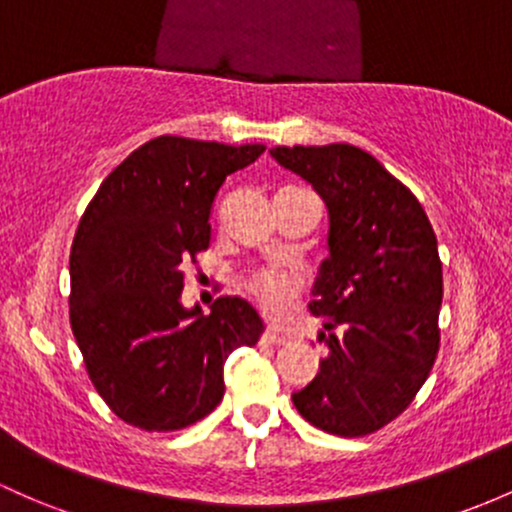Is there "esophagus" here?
Instances as JSON below:
<instances>
[{
    "label": "esophagus",
    "mask_w": 512,
    "mask_h": 512,
    "mask_svg": "<svg viewBox=\"0 0 512 512\" xmlns=\"http://www.w3.org/2000/svg\"><path fill=\"white\" fill-rule=\"evenodd\" d=\"M262 338H265L267 342H272V345H284V342L289 340V338H286L284 333H279L277 328H267V330H265V335H262Z\"/></svg>",
    "instance_id": "esophagus-1"
}]
</instances>
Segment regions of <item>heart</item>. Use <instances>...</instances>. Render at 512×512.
<instances>
[{
  "label": "heart",
  "mask_w": 512,
  "mask_h": 512,
  "mask_svg": "<svg viewBox=\"0 0 512 512\" xmlns=\"http://www.w3.org/2000/svg\"><path fill=\"white\" fill-rule=\"evenodd\" d=\"M301 279L296 272H289V269H272V272L255 274L247 284L250 294L260 301V306L265 308L267 313H284L286 306H289L291 296L299 291Z\"/></svg>",
  "instance_id": "heart-1"
}]
</instances>
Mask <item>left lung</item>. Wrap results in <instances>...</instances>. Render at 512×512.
Wrapping results in <instances>:
<instances>
[{
	"mask_svg": "<svg viewBox=\"0 0 512 512\" xmlns=\"http://www.w3.org/2000/svg\"><path fill=\"white\" fill-rule=\"evenodd\" d=\"M328 206V250L311 313L328 347L291 396L316 428L364 437L398 418L440 350L442 262L420 201L376 157L347 143L272 148Z\"/></svg>",
	"mask_w": 512,
	"mask_h": 512,
	"instance_id": "1",
	"label": "left lung"
}]
</instances>
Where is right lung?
<instances>
[{
	"mask_svg": "<svg viewBox=\"0 0 512 512\" xmlns=\"http://www.w3.org/2000/svg\"><path fill=\"white\" fill-rule=\"evenodd\" d=\"M265 145L160 136L133 150L89 201L70 252V325L94 389L128 425L170 432L221 403L223 364L260 340V313L221 296L184 308V265L211 240L228 174Z\"/></svg>",
	"mask_w": 512,
	"mask_h": 512,
	"instance_id": "right-lung-1",
	"label": "right lung"
}]
</instances>
